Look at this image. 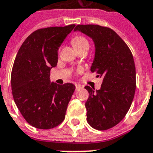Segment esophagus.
<instances>
[{
	"instance_id": "esophagus-1",
	"label": "esophagus",
	"mask_w": 153,
	"mask_h": 153,
	"mask_svg": "<svg viewBox=\"0 0 153 153\" xmlns=\"http://www.w3.org/2000/svg\"><path fill=\"white\" fill-rule=\"evenodd\" d=\"M75 88H76V90H79V89H82V86H81V85H79V84H76V85H75Z\"/></svg>"
}]
</instances>
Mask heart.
Here are the masks:
<instances>
[{"label":"heart","instance_id":"obj_1","mask_svg":"<svg viewBox=\"0 0 153 153\" xmlns=\"http://www.w3.org/2000/svg\"><path fill=\"white\" fill-rule=\"evenodd\" d=\"M71 42H72V45L77 50H79V49H81V48H86V47L89 48V42H88L87 39L85 37L81 35L75 36L74 38H73Z\"/></svg>","mask_w":153,"mask_h":153}]
</instances>
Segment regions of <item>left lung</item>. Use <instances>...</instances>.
<instances>
[{
    "instance_id": "1",
    "label": "left lung",
    "mask_w": 153,
    "mask_h": 153,
    "mask_svg": "<svg viewBox=\"0 0 153 153\" xmlns=\"http://www.w3.org/2000/svg\"><path fill=\"white\" fill-rule=\"evenodd\" d=\"M79 30L93 38L96 53L92 72L101 77L99 90L89 85L85 102L88 123L98 130L112 128L126 116L136 89V70L132 53L112 29L99 25H78Z\"/></svg>"
}]
</instances>
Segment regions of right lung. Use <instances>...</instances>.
Masks as SVG:
<instances>
[{
  "mask_svg": "<svg viewBox=\"0 0 153 153\" xmlns=\"http://www.w3.org/2000/svg\"><path fill=\"white\" fill-rule=\"evenodd\" d=\"M74 27L37 30L17 53L11 74L12 96L25 120L33 127L49 130L65 119L75 85L50 83L49 74L57 64L59 45Z\"/></svg>",
  "mask_w": 153,
  "mask_h": 153,
  "instance_id": "1",
  "label": "right lung"
}]
</instances>
